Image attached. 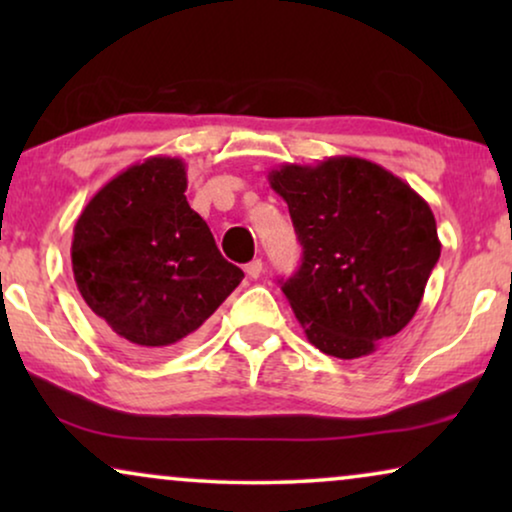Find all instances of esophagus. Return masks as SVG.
<instances>
[{
	"instance_id": "34e87169",
	"label": "esophagus",
	"mask_w": 512,
	"mask_h": 512,
	"mask_svg": "<svg viewBox=\"0 0 512 512\" xmlns=\"http://www.w3.org/2000/svg\"><path fill=\"white\" fill-rule=\"evenodd\" d=\"M244 272H247V277H251V279L261 277V272H263V261H261V258H256V261H251V263L244 265Z\"/></svg>"
}]
</instances>
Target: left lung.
Instances as JSON below:
<instances>
[{
	"instance_id": "obj_1",
	"label": "left lung",
	"mask_w": 512,
	"mask_h": 512,
	"mask_svg": "<svg viewBox=\"0 0 512 512\" xmlns=\"http://www.w3.org/2000/svg\"><path fill=\"white\" fill-rule=\"evenodd\" d=\"M268 181L303 244V265L282 291L307 340L335 359L373 354L415 317L440 258L429 202L354 156L286 163Z\"/></svg>"
}]
</instances>
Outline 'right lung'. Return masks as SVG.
I'll return each mask as SVG.
<instances>
[{"instance_id": "obj_1", "label": "right lung", "mask_w": 512, "mask_h": 512, "mask_svg": "<svg viewBox=\"0 0 512 512\" xmlns=\"http://www.w3.org/2000/svg\"><path fill=\"white\" fill-rule=\"evenodd\" d=\"M186 163L151 156L97 191L74 223L81 298L137 352H170L242 282L186 200Z\"/></svg>"}]
</instances>
